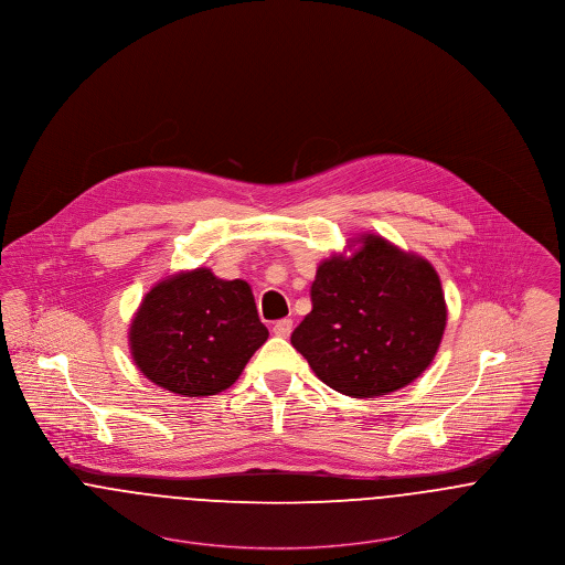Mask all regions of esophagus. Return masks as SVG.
I'll return each instance as SVG.
<instances>
[{
  "instance_id": "34e87169",
  "label": "esophagus",
  "mask_w": 565,
  "mask_h": 565,
  "mask_svg": "<svg viewBox=\"0 0 565 565\" xmlns=\"http://www.w3.org/2000/svg\"><path fill=\"white\" fill-rule=\"evenodd\" d=\"M273 332H275L277 337H290V332H292V320H288V318L277 320L275 327H273Z\"/></svg>"
}]
</instances>
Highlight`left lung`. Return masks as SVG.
<instances>
[{
  "label": "left lung",
  "instance_id": "left-lung-1",
  "mask_svg": "<svg viewBox=\"0 0 565 565\" xmlns=\"http://www.w3.org/2000/svg\"><path fill=\"white\" fill-rule=\"evenodd\" d=\"M352 256L320 263L311 311L290 341L332 391L354 398L395 393L431 365L446 300L431 263L377 234Z\"/></svg>",
  "mask_w": 565,
  "mask_h": 565
}]
</instances>
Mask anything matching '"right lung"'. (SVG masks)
Returning a JSON list of instances; mask_svg holds the SVG:
<instances>
[{"label":"right lung","mask_w":565,"mask_h":565,"mask_svg":"<svg viewBox=\"0 0 565 565\" xmlns=\"http://www.w3.org/2000/svg\"><path fill=\"white\" fill-rule=\"evenodd\" d=\"M266 337L247 281L194 268L145 295L130 324V350L153 384L183 397H209L233 386Z\"/></svg>","instance_id":"add662e5"}]
</instances>
